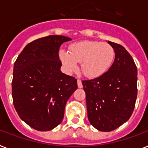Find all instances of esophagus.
I'll use <instances>...</instances> for the list:
<instances>
[{"label":"esophagus","mask_w":148,"mask_h":148,"mask_svg":"<svg viewBox=\"0 0 148 148\" xmlns=\"http://www.w3.org/2000/svg\"><path fill=\"white\" fill-rule=\"evenodd\" d=\"M77 86L79 88H82L83 87L82 82H81V80H77Z\"/></svg>","instance_id":"obj_1"}]
</instances>
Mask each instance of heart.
Masks as SVG:
<instances>
[{
	"mask_svg": "<svg viewBox=\"0 0 148 148\" xmlns=\"http://www.w3.org/2000/svg\"><path fill=\"white\" fill-rule=\"evenodd\" d=\"M60 59L69 73L77 70L81 63V71L89 78H97L106 73L115 58L113 48L107 43L82 41L73 44L70 52L60 51Z\"/></svg>",
	"mask_w": 148,
	"mask_h": 148,
	"instance_id": "1",
	"label": "heart"
}]
</instances>
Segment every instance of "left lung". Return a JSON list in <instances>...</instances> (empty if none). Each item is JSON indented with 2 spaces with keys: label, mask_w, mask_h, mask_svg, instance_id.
<instances>
[{
  "label": "left lung",
  "mask_w": 148,
  "mask_h": 148,
  "mask_svg": "<svg viewBox=\"0 0 148 148\" xmlns=\"http://www.w3.org/2000/svg\"><path fill=\"white\" fill-rule=\"evenodd\" d=\"M108 43L116 54L111 68L99 77L82 81L89 122L102 132L115 130L129 119L138 92V71L132 57L122 45Z\"/></svg>",
  "instance_id": "8db88e82"
}]
</instances>
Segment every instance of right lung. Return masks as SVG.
I'll return each mask as SVG.
<instances>
[{
    "mask_svg": "<svg viewBox=\"0 0 148 148\" xmlns=\"http://www.w3.org/2000/svg\"><path fill=\"white\" fill-rule=\"evenodd\" d=\"M71 40L57 35L36 39L14 63V108L20 119L37 131H50L62 122L66 103L77 89V79L61 71L60 46Z\"/></svg>",
    "mask_w": 148,
    "mask_h": 148,
    "instance_id": "obj_1",
    "label": "right lung"
}]
</instances>
